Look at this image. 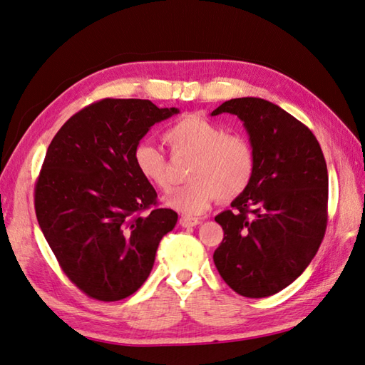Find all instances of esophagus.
I'll return each mask as SVG.
<instances>
[{"label":"esophagus","instance_id":"esophagus-1","mask_svg":"<svg viewBox=\"0 0 365 365\" xmlns=\"http://www.w3.org/2000/svg\"><path fill=\"white\" fill-rule=\"evenodd\" d=\"M180 224H182V227H196L197 224H200V220L190 218V216H182Z\"/></svg>","mask_w":365,"mask_h":365}]
</instances>
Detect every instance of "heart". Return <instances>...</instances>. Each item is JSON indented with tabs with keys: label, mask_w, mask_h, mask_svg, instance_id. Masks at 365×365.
<instances>
[{
	"label": "heart",
	"mask_w": 365,
	"mask_h": 365,
	"mask_svg": "<svg viewBox=\"0 0 365 365\" xmlns=\"http://www.w3.org/2000/svg\"><path fill=\"white\" fill-rule=\"evenodd\" d=\"M165 141L174 153L192 155L188 183L177 187L165 202L183 215H200L216 199L230 200L247 188L254 174V152L250 141L238 133H226L218 123L202 115L190 114L178 119L166 131ZM135 168L147 183L166 190L168 160L157 145L139 143L133 152Z\"/></svg>",
	"instance_id": "1"
}]
</instances>
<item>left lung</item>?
I'll list each match as a JSON object with an SVG mask.
<instances>
[{
    "instance_id": "8db88e82",
    "label": "left lung",
    "mask_w": 365,
    "mask_h": 365,
    "mask_svg": "<svg viewBox=\"0 0 365 365\" xmlns=\"http://www.w3.org/2000/svg\"><path fill=\"white\" fill-rule=\"evenodd\" d=\"M235 114L250 135L254 174L216 216L224 238L213 254L221 277L246 298L290 285L320 247L328 221V169L304 123L257 97L232 98L212 115Z\"/></svg>"
}]
</instances>
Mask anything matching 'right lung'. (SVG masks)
<instances>
[{
    "label": "right lung",
    "mask_w": 365,
    "mask_h": 365,
    "mask_svg": "<svg viewBox=\"0 0 365 365\" xmlns=\"http://www.w3.org/2000/svg\"><path fill=\"white\" fill-rule=\"evenodd\" d=\"M177 113L150 100L103 98L72 115L48 145L36 216L61 268L91 298L133 294L175 227L177 213L157 205L133 152L152 125Z\"/></svg>",
    "instance_id": "add662e5"
}]
</instances>
